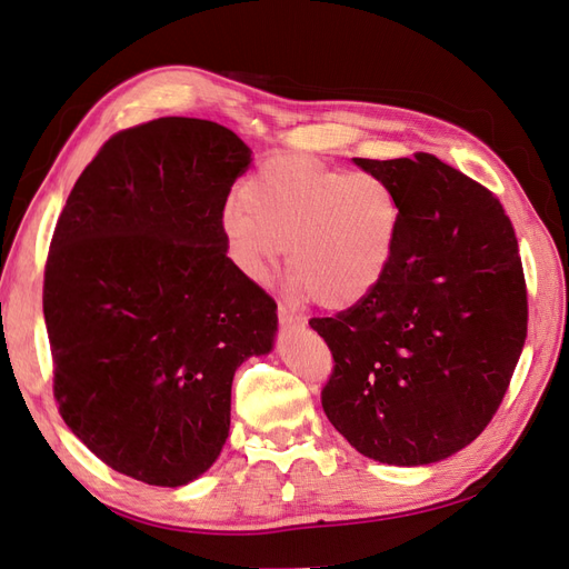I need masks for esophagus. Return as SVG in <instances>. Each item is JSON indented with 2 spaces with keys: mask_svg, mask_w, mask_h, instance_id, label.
<instances>
[{
  "mask_svg": "<svg viewBox=\"0 0 569 569\" xmlns=\"http://www.w3.org/2000/svg\"><path fill=\"white\" fill-rule=\"evenodd\" d=\"M277 318H280L282 328H303V323H307L301 316H295L292 311L284 309V307L277 309Z\"/></svg>",
  "mask_w": 569,
  "mask_h": 569,
  "instance_id": "obj_1",
  "label": "esophagus"
}]
</instances>
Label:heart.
<instances>
[{
	"label": "heart",
	"mask_w": 569,
	"mask_h": 569,
	"mask_svg": "<svg viewBox=\"0 0 569 569\" xmlns=\"http://www.w3.org/2000/svg\"><path fill=\"white\" fill-rule=\"evenodd\" d=\"M400 200L377 173H348L311 157H274L221 212L231 258L266 280L287 248L297 299L345 311L373 295L391 268Z\"/></svg>",
	"instance_id": "obj_1"
}]
</instances>
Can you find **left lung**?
<instances>
[{"label": "left lung", "mask_w": 569, "mask_h": 569, "mask_svg": "<svg viewBox=\"0 0 569 569\" xmlns=\"http://www.w3.org/2000/svg\"><path fill=\"white\" fill-rule=\"evenodd\" d=\"M355 163L396 190L403 219L373 295L309 321L336 359L321 403L359 453L427 466L488 427L519 362L529 303L515 227L488 188L425 151Z\"/></svg>", "instance_id": "left-lung-1"}]
</instances>
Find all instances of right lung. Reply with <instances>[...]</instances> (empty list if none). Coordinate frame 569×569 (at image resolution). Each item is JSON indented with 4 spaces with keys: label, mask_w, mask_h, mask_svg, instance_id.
I'll return each instance as SVG.
<instances>
[{
    "label": "right lung",
    "mask_w": 569,
    "mask_h": 569,
    "mask_svg": "<svg viewBox=\"0 0 569 569\" xmlns=\"http://www.w3.org/2000/svg\"><path fill=\"white\" fill-rule=\"evenodd\" d=\"M251 163L224 124L110 137L52 233L43 313L67 427L122 476L200 478L224 447L233 371L268 355L277 303L227 258L221 212Z\"/></svg>",
    "instance_id": "add662e5"
}]
</instances>
